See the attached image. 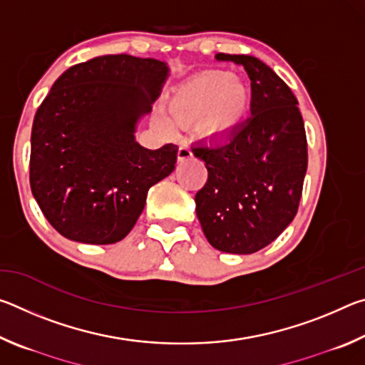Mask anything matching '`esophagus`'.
<instances>
[{"instance_id": "esophagus-1", "label": "esophagus", "mask_w": 365, "mask_h": 365, "mask_svg": "<svg viewBox=\"0 0 365 365\" xmlns=\"http://www.w3.org/2000/svg\"><path fill=\"white\" fill-rule=\"evenodd\" d=\"M177 156H178V159L183 160V159H188V158L193 156V153H191V150H190V146H188V145H180V146H178Z\"/></svg>"}]
</instances>
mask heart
Wrapping results in <instances>:
<instances>
[{
	"mask_svg": "<svg viewBox=\"0 0 365 365\" xmlns=\"http://www.w3.org/2000/svg\"><path fill=\"white\" fill-rule=\"evenodd\" d=\"M250 108V91L242 78L222 71H206L188 78L174 91L169 114L159 113L158 120L165 128L174 122L196 120L197 130L207 137L232 132Z\"/></svg>",
	"mask_w": 365,
	"mask_h": 365,
	"instance_id": "1",
	"label": "heart"
}]
</instances>
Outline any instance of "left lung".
<instances>
[{
  "instance_id": "left-lung-1",
  "label": "left lung",
  "mask_w": 365,
  "mask_h": 365,
  "mask_svg": "<svg viewBox=\"0 0 365 365\" xmlns=\"http://www.w3.org/2000/svg\"><path fill=\"white\" fill-rule=\"evenodd\" d=\"M243 66L251 80V117L222 140L191 151L207 180L195 196L196 215L215 250L251 255L279 237L298 212L307 169L304 122L289 86L248 54H215Z\"/></svg>"
}]
</instances>
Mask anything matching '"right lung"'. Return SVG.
Segmentation results:
<instances>
[{"instance_id": "1", "label": "right lung", "mask_w": 365, "mask_h": 365, "mask_svg": "<svg viewBox=\"0 0 365 365\" xmlns=\"http://www.w3.org/2000/svg\"><path fill=\"white\" fill-rule=\"evenodd\" d=\"M168 76L158 59L108 54L69 67L51 86L34 120L30 188L63 237L120 242L148 190L175 169L177 145L146 150L135 140Z\"/></svg>"}]
</instances>
